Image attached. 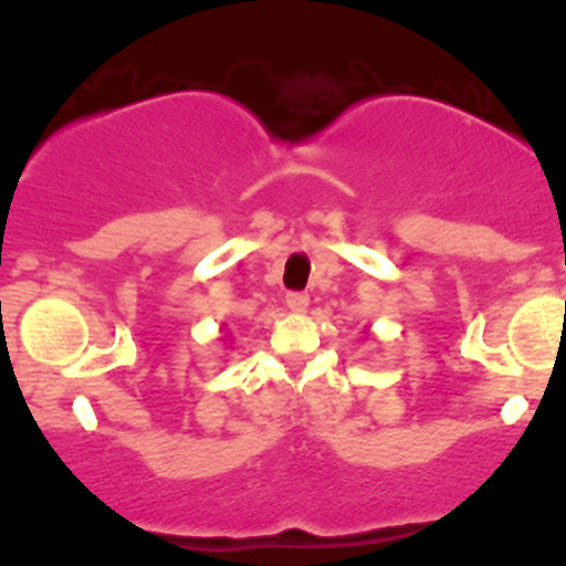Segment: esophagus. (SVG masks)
Returning a JSON list of instances; mask_svg holds the SVG:
<instances>
[{"instance_id": "obj_1", "label": "esophagus", "mask_w": 566, "mask_h": 566, "mask_svg": "<svg viewBox=\"0 0 566 566\" xmlns=\"http://www.w3.org/2000/svg\"><path fill=\"white\" fill-rule=\"evenodd\" d=\"M285 306H289L291 311H306V306H308V293L291 291L289 296H285Z\"/></svg>"}]
</instances>
